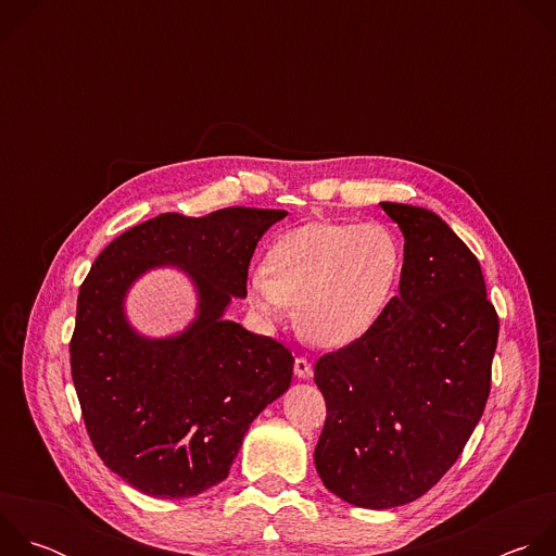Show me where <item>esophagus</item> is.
<instances>
[{"label":"esophagus","instance_id":"1","mask_svg":"<svg viewBox=\"0 0 556 556\" xmlns=\"http://www.w3.org/2000/svg\"><path fill=\"white\" fill-rule=\"evenodd\" d=\"M294 374H296L299 378H312V374H314L312 363H309L307 358H303V356L294 358Z\"/></svg>","mask_w":556,"mask_h":556}]
</instances>
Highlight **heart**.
<instances>
[{
	"label": "heart",
	"instance_id": "obj_1",
	"mask_svg": "<svg viewBox=\"0 0 556 556\" xmlns=\"http://www.w3.org/2000/svg\"><path fill=\"white\" fill-rule=\"evenodd\" d=\"M403 264V244L384 224H307L286 232L268 266L253 270L251 301L268 319L294 305V326L305 341L345 348L382 319Z\"/></svg>",
	"mask_w": 556,
	"mask_h": 556
}]
</instances>
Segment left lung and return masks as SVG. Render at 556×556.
I'll list each match as a JSON object with an SVG mask.
<instances>
[{
    "instance_id": "obj_1",
    "label": "left lung",
    "mask_w": 556,
    "mask_h": 556,
    "mask_svg": "<svg viewBox=\"0 0 556 556\" xmlns=\"http://www.w3.org/2000/svg\"><path fill=\"white\" fill-rule=\"evenodd\" d=\"M380 206L405 235L401 294L365 337L314 365L328 407L316 470L374 510L422 497L455 464L484 414L500 334L480 262L448 224Z\"/></svg>"
}]
</instances>
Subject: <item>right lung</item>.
<instances>
[{
    "label": "right lung",
    "instance_id": "obj_1",
    "mask_svg": "<svg viewBox=\"0 0 556 556\" xmlns=\"http://www.w3.org/2000/svg\"><path fill=\"white\" fill-rule=\"evenodd\" d=\"M286 215L163 213L118 235L81 283L70 341L78 405L99 457L140 493L180 500L226 480L251 422L290 387L288 348L224 321L230 299L247 296L262 235ZM165 263L194 279L199 316L178 338L144 340L122 301L142 271Z\"/></svg>",
    "mask_w": 556,
    "mask_h": 556
}]
</instances>
